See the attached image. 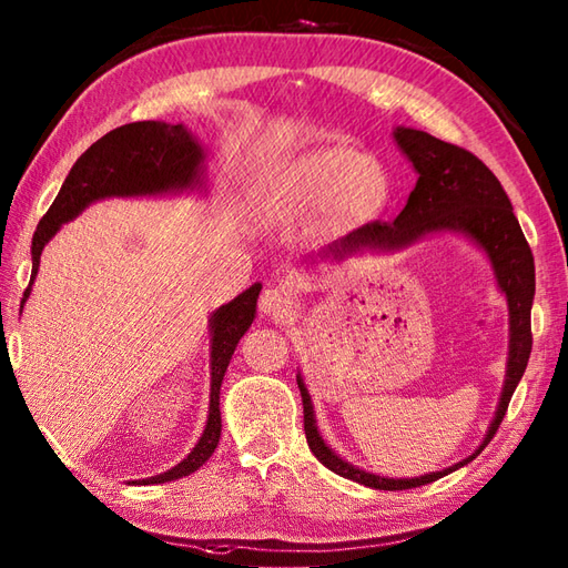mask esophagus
Instances as JSON below:
<instances>
[{"label":"esophagus","mask_w":568,"mask_h":568,"mask_svg":"<svg viewBox=\"0 0 568 568\" xmlns=\"http://www.w3.org/2000/svg\"><path fill=\"white\" fill-rule=\"evenodd\" d=\"M291 305H293L291 293L283 291V287H268V291H263V295L258 300L261 312L268 317L287 315V312H291Z\"/></svg>","instance_id":"obj_1"}]
</instances>
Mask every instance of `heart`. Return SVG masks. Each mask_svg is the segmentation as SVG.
I'll return each instance as SVG.
<instances>
[{"mask_svg": "<svg viewBox=\"0 0 568 568\" xmlns=\"http://www.w3.org/2000/svg\"><path fill=\"white\" fill-rule=\"evenodd\" d=\"M265 195L283 212L312 214L329 207L339 222L356 224L381 212L388 200V178L366 153L334 143L281 168L265 185Z\"/></svg>", "mask_w": 568, "mask_h": 568, "instance_id": "heart-1", "label": "heart"}]
</instances>
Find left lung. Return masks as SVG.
Wrapping results in <instances>:
<instances>
[{
	"label": "left lung",
	"instance_id": "left-lung-1",
	"mask_svg": "<svg viewBox=\"0 0 568 568\" xmlns=\"http://www.w3.org/2000/svg\"><path fill=\"white\" fill-rule=\"evenodd\" d=\"M393 136L419 175L403 212L395 216V222H371L366 226L354 229L352 234L334 241V244L317 253V256L344 261L346 256H352V253L364 248H405L419 236L434 232L464 234L486 251L493 271H496L498 287L505 293V297H508L510 352L500 403L496 409V417H493L486 432L484 444H480L468 458H464V462L419 478L376 476L336 456L320 437L315 407H312L303 376L297 373V388L300 395H303L305 407V437L312 454L320 458V464L334 470L336 476L352 478L356 484L376 490H407L425 486L446 474H452L456 468L466 466L468 462H474V458L486 449L488 442L496 437L500 422L505 413H508L510 397L527 368L529 352H532V324H529V312H532L535 300V258L520 229V222H517V216L513 212V204L500 185V180L493 175L488 171V165L476 159L474 153L462 146H454V143H446L442 139H434L427 131L397 126L393 131Z\"/></svg>",
	"mask_w": 568,
	"mask_h": 568
}]
</instances>
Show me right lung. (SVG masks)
<instances>
[{
    "instance_id": "obj_1",
    "label": "right lung",
    "mask_w": 568,
    "mask_h": 568,
    "mask_svg": "<svg viewBox=\"0 0 568 568\" xmlns=\"http://www.w3.org/2000/svg\"><path fill=\"white\" fill-rule=\"evenodd\" d=\"M202 161L204 151L197 139L190 134L183 124L165 122H134L124 124L84 151L75 165L70 168L63 187L43 220L36 226L31 244V281L23 291L21 307L31 295L33 277L39 273L41 251L55 236V232L65 222L88 207V204L104 197H143V195H163V192H183L202 185ZM261 293V283H253L248 291L234 297L232 303L222 305L212 312V383H210V417L200 442L195 444L183 462L165 470L161 476H151L139 484H168V480L183 478L207 462L220 444L222 415H220V388L229 361L241 336L251 327L256 315V300Z\"/></svg>"
}]
</instances>
